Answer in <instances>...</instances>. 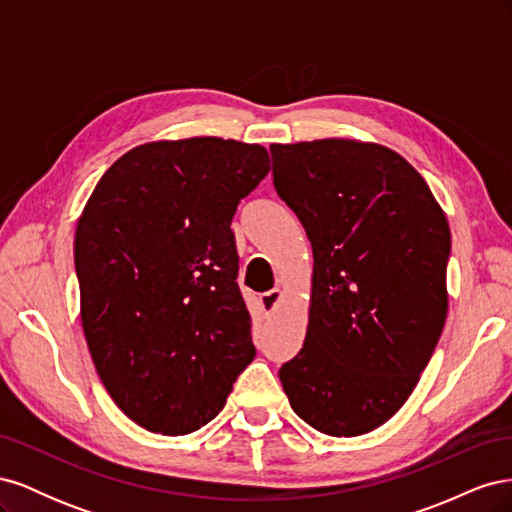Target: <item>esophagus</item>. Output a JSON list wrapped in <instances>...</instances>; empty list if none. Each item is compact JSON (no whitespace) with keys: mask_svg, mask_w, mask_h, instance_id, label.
<instances>
[{"mask_svg":"<svg viewBox=\"0 0 512 512\" xmlns=\"http://www.w3.org/2000/svg\"><path fill=\"white\" fill-rule=\"evenodd\" d=\"M282 290L280 288H271V290H267V292H262L260 294V303H262V307H265V312L267 314H273L275 312V307H277V303L282 301Z\"/></svg>","mask_w":512,"mask_h":512,"instance_id":"1","label":"esophagus"}]
</instances>
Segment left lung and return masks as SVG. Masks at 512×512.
I'll return each instance as SVG.
<instances>
[{"instance_id":"8db88e82","label":"left lung","mask_w":512,"mask_h":512,"mask_svg":"<svg viewBox=\"0 0 512 512\" xmlns=\"http://www.w3.org/2000/svg\"><path fill=\"white\" fill-rule=\"evenodd\" d=\"M273 185L314 250L301 352L280 367L290 408L361 436L406 404L444 329L451 230L399 153L324 138L271 145Z\"/></svg>"}]
</instances>
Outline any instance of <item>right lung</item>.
Segmentation results:
<instances>
[{
	"label": "right lung",
	"mask_w": 512,
	"mask_h": 512,
	"mask_svg": "<svg viewBox=\"0 0 512 512\" xmlns=\"http://www.w3.org/2000/svg\"><path fill=\"white\" fill-rule=\"evenodd\" d=\"M269 168L260 145L147 143L87 200L74 237L85 339L115 404L149 431L207 425L254 361L230 222Z\"/></svg>",
	"instance_id": "obj_1"
}]
</instances>
